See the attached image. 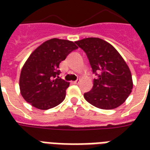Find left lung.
<instances>
[{"label": "left lung", "mask_w": 150, "mask_h": 150, "mask_svg": "<svg viewBox=\"0 0 150 150\" xmlns=\"http://www.w3.org/2000/svg\"><path fill=\"white\" fill-rule=\"evenodd\" d=\"M77 48L68 40L52 38L34 50L21 69L19 87L25 100L47 110L64 100L70 83L61 78L59 64Z\"/></svg>", "instance_id": "8db88e82"}]
</instances>
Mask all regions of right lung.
<instances>
[{
  "label": "right lung",
  "instance_id": "add662e5",
  "mask_svg": "<svg viewBox=\"0 0 150 150\" xmlns=\"http://www.w3.org/2000/svg\"><path fill=\"white\" fill-rule=\"evenodd\" d=\"M77 45L86 53L96 75L91 90L84 93L85 100L101 109L120 106L133 86L131 72L125 60L111 44L98 38L82 39Z\"/></svg>",
  "mask_w": 150,
  "mask_h": 150
}]
</instances>
